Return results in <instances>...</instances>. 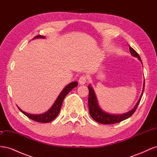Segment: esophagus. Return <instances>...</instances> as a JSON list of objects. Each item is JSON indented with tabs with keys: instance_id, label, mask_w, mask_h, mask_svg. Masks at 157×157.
Wrapping results in <instances>:
<instances>
[{
	"instance_id": "esophagus-1",
	"label": "esophagus",
	"mask_w": 157,
	"mask_h": 157,
	"mask_svg": "<svg viewBox=\"0 0 157 157\" xmlns=\"http://www.w3.org/2000/svg\"><path fill=\"white\" fill-rule=\"evenodd\" d=\"M86 80L87 78L86 77H85V76H82V77H80L79 80H78V83L81 85H83L84 84H86Z\"/></svg>"
}]
</instances>
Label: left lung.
<instances>
[{
  "instance_id": "obj_1",
  "label": "left lung",
  "mask_w": 157,
  "mask_h": 157,
  "mask_svg": "<svg viewBox=\"0 0 157 157\" xmlns=\"http://www.w3.org/2000/svg\"><path fill=\"white\" fill-rule=\"evenodd\" d=\"M129 50L131 53V55L133 57L137 58L140 62L142 63V61L141 59L140 56L137 52L133 49L132 47H129ZM145 88V80L144 81V86H143V90H142V93L140 96L138 101L137 102L135 107L133 108L132 110L128 111L127 113H123V114H112L103 111V109L99 105V103L98 101V99L96 97V95L95 94L94 90L93 89L91 85H88V90H89V96H88V107H89V112L90 115L92 117L94 121L96 122L101 123V124H115V123L120 122L122 121H124L127 118L130 117L136 111V109L138 106L139 103L141 101V99L142 96H143L144 91Z\"/></svg>"
}]
</instances>
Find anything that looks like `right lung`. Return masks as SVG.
Wrapping results in <instances>:
<instances>
[{
    "label": "right lung",
    "instance_id": "right-lung-1",
    "mask_svg": "<svg viewBox=\"0 0 157 157\" xmlns=\"http://www.w3.org/2000/svg\"><path fill=\"white\" fill-rule=\"evenodd\" d=\"M46 39V37L44 36H42L39 35L35 36L33 39ZM77 86H78V82L76 81L72 82L69 83V84H67V86L63 89L62 91L61 92V93L59 94L58 98H57L56 100L55 101L53 105H52V106L44 113L39 114V115L30 114V113L23 111L17 105V107H18L19 110H20L23 114H24L25 116H27L28 118H29L31 120H33L39 122H42V123L50 122L53 121L54 119H55V118L57 117V116L58 115L61 107V105H62L63 101L64 98H65V96H67L68 93H69L71 90H73V88H75Z\"/></svg>",
    "mask_w": 157,
    "mask_h": 157
}]
</instances>
